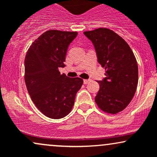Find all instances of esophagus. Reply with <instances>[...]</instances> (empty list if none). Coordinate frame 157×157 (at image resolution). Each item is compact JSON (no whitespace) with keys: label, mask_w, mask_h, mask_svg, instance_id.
I'll list each match as a JSON object with an SVG mask.
<instances>
[{"label":"esophagus","mask_w":157,"mask_h":157,"mask_svg":"<svg viewBox=\"0 0 157 157\" xmlns=\"http://www.w3.org/2000/svg\"><path fill=\"white\" fill-rule=\"evenodd\" d=\"M90 81H91V80H83V82L84 84H88Z\"/></svg>","instance_id":"obj_1"}]
</instances>
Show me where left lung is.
I'll use <instances>...</instances> for the list:
<instances>
[{
    "mask_svg": "<svg viewBox=\"0 0 157 157\" xmlns=\"http://www.w3.org/2000/svg\"><path fill=\"white\" fill-rule=\"evenodd\" d=\"M96 50L98 63L105 69L95 102L104 112L116 114L128 105L138 84V66L129 45L107 28L84 32Z\"/></svg>",
    "mask_w": 157,
    "mask_h": 157,
    "instance_id": "left-lung-1",
    "label": "left lung"
}]
</instances>
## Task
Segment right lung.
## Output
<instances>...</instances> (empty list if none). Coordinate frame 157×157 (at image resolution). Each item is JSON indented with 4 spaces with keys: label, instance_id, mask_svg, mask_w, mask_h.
I'll return each instance as SVG.
<instances>
[{
    "label": "right lung",
    "instance_id": "right-lung-1",
    "mask_svg": "<svg viewBox=\"0 0 157 157\" xmlns=\"http://www.w3.org/2000/svg\"><path fill=\"white\" fill-rule=\"evenodd\" d=\"M77 32L48 30L29 48L25 57V82L36 107L45 116L60 119L71 112L83 83L80 77L61 75L66 55Z\"/></svg>",
    "mask_w": 157,
    "mask_h": 157
}]
</instances>
